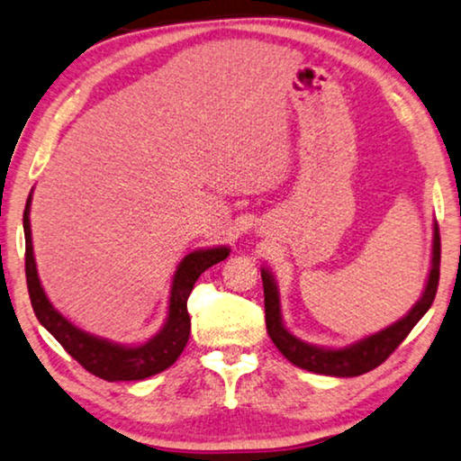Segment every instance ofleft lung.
Here are the masks:
<instances>
[{
  "label": "left lung",
  "mask_w": 461,
  "mask_h": 461,
  "mask_svg": "<svg viewBox=\"0 0 461 461\" xmlns=\"http://www.w3.org/2000/svg\"><path fill=\"white\" fill-rule=\"evenodd\" d=\"M440 275V235L438 224H434V243H432V268L428 275V283L424 294L418 304L409 311L401 321L386 330L374 333V336L361 339V342L346 346V348H319V346L306 344L292 336L281 321L279 306V289L268 270L262 268V285H264V312H267V331L273 339L281 355L294 363L295 367H302L312 374L321 375H336V377H355L382 365L393 352L399 348V344L409 336L415 323L424 317L428 308L432 306L434 295L438 289Z\"/></svg>",
  "instance_id": "left-lung-1"
}]
</instances>
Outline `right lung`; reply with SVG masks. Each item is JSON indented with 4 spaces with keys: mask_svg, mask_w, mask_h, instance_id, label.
Wrapping results in <instances>:
<instances>
[{
    "mask_svg": "<svg viewBox=\"0 0 461 461\" xmlns=\"http://www.w3.org/2000/svg\"><path fill=\"white\" fill-rule=\"evenodd\" d=\"M29 205L27 199L23 213L24 226V275H27V287L31 306H33L35 317L52 336L59 339L62 348L71 355L86 371L106 382H134L144 380L155 374H161L176 358L182 355L185 346L191 336V317H188L186 302L191 295L194 281L205 273L213 264L222 262L229 258V248L213 249H197L188 254L180 262L174 275L172 294H169V314L161 331L142 346H119L106 342L103 338H94L90 333L81 331L73 323L62 317L56 308L50 304L48 295L37 276L33 243H31V222H29Z\"/></svg>",
    "mask_w": 461,
    "mask_h": 461,
    "instance_id": "right-lung-1",
    "label": "right lung"
}]
</instances>
